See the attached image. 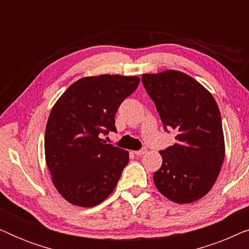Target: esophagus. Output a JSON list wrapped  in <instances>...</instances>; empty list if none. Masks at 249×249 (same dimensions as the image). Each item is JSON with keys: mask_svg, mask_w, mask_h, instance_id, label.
Masks as SVG:
<instances>
[{"mask_svg": "<svg viewBox=\"0 0 249 249\" xmlns=\"http://www.w3.org/2000/svg\"><path fill=\"white\" fill-rule=\"evenodd\" d=\"M146 153H147V149H146V148H142V149H139V151H136L135 154L137 155V156H142V155L146 154Z\"/></svg>", "mask_w": 249, "mask_h": 249, "instance_id": "esophagus-1", "label": "esophagus"}]
</instances>
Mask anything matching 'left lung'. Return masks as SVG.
Here are the masks:
<instances>
[{"label":"left lung","instance_id":"8db88e82","mask_svg":"<svg viewBox=\"0 0 249 249\" xmlns=\"http://www.w3.org/2000/svg\"><path fill=\"white\" fill-rule=\"evenodd\" d=\"M142 81L165 130L178 131L176 144L160 151L162 165L153 175L156 188L175 203L198 200L215 183L226 152L216 102L203 85L181 71L144 73Z\"/></svg>","mask_w":249,"mask_h":249}]
</instances>
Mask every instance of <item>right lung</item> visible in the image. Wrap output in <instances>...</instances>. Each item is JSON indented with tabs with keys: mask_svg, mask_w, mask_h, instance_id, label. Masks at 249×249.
Wrapping results in <instances>:
<instances>
[{
	"mask_svg": "<svg viewBox=\"0 0 249 249\" xmlns=\"http://www.w3.org/2000/svg\"><path fill=\"white\" fill-rule=\"evenodd\" d=\"M139 77L100 74L77 80L51 111L45 160L57 192L70 204L93 207L110 196L129 162L128 151L101 138L117 131L114 117Z\"/></svg>",
	"mask_w": 249,
	"mask_h": 249,
	"instance_id": "obj_1",
	"label": "right lung"
}]
</instances>
